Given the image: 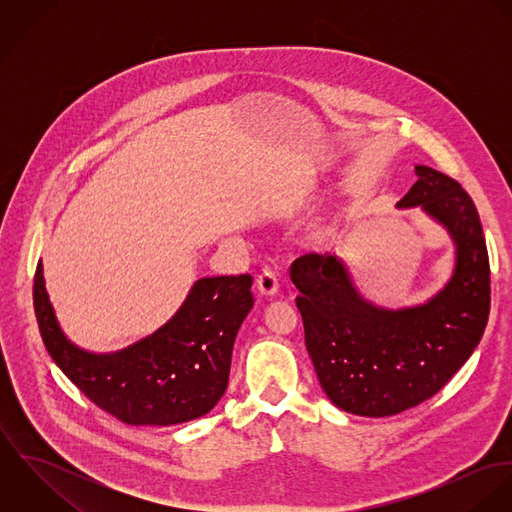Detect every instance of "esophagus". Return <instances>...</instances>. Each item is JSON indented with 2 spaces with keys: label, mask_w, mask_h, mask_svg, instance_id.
Returning a JSON list of instances; mask_svg holds the SVG:
<instances>
[{
  "label": "esophagus",
  "mask_w": 512,
  "mask_h": 512,
  "mask_svg": "<svg viewBox=\"0 0 512 512\" xmlns=\"http://www.w3.org/2000/svg\"><path fill=\"white\" fill-rule=\"evenodd\" d=\"M256 286H258V290L262 295H266V297H272V295H276L278 293V288H280V282H278V274L272 270V268H266L260 276H258V280H256Z\"/></svg>",
  "instance_id": "esophagus-1"
}]
</instances>
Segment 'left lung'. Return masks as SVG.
I'll use <instances>...</instances> for the list:
<instances>
[{
  "label": "left lung",
  "instance_id": "left-lung-1",
  "mask_svg": "<svg viewBox=\"0 0 512 512\" xmlns=\"http://www.w3.org/2000/svg\"><path fill=\"white\" fill-rule=\"evenodd\" d=\"M416 175L396 207H422L455 244L453 274L426 303L402 309L370 303L335 254H303L290 268L321 388L349 414L394 416L438 394L471 357L489 319V254L471 197L428 165H416Z\"/></svg>",
  "mask_w": 512,
  "mask_h": 512
}]
</instances>
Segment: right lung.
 Wrapping results in <instances>:
<instances>
[{
  "label": "right lung",
  "mask_w": 512,
  "mask_h": 512,
  "mask_svg": "<svg viewBox=\"0 0 512 512\" xmlns=\"http://www.w3.org/2000/svg\"><path fill=\"white\" fill-rule=\"evenodd\" d=\"M252 276L201 278L179 311L146 339L88 353L67 339L37 264L33 301L51 359L104 412L130 426H175L211 412L228 384L236 333L254 305Z\"/></svg>",
  "instance_id": "obj_1"
}]
</instances>
